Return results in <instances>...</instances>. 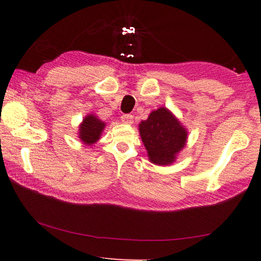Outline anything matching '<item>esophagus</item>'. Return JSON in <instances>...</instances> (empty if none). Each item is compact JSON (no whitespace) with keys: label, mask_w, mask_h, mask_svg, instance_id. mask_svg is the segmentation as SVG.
Listing matches in <instances>:
<instances>
[{"label":"esophagus","mask_w":261,"mask_h":261,"mask_svg":"<svg viewBox=\"0 0 261 261\" xmlns=\"http://www.w3.org/2000/svg\"><path fill=\"white\" fill-rule=\"evenodd\" d=\"M133 115H129V114H126V115L121 116V122L124 124H132L134 122Z\"/></svg>","instance_id":"34e87169"}]
</instances>
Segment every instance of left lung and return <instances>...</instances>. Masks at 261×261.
<instances>
[{"label":"left lung","mask_w":261,"mask_h":261,"mask_svg":"<svg viewBox=\"0 0 261 261\" xmlns=\"http://www.w3.org/2000/svg\"><path fill=\"white\" fill-rule=\"evenodd\" d=\"M139 133L148 160L158 166L172 165L187 146L188 129L166 107L149 114L139 123Z\"/></svg>","instance_id":"1"}]
</instances>
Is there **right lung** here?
I'll list each match as a JSON object with an SVG mask.
<instances>
[{"instance_id": "right-lung-1", "label": "right lung", "mask_w": 261, "mask_h": 261, "mask_svg": "<svg viewBox=\"0 0 261 261\" xmlns=\"http://www.w3.org/2000/svg\"><path fill=\"white\" fill-rule=\"evenodd\" d=\"M106 122L99 120L95 114H88L80 124L78 129V138L87 146H92L96 144L101 138L106 128Z\"/></svg>"}]
</instances>
